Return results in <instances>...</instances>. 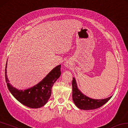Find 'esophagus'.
Masks as SVG:
<instances>
[{"label": "esophagus", "instance_id": "obj_1", "mask_svg": "<svg viewBox=\"0 0 128 128\" xmlns=\"http://www.w3.org/2000/svg\"><path fill=\"white\" fill-rule=\"evenodd\" d=\"M65 66H66V67H69V66H70V64H68V62H66V64H65Z\"/></svg>", "mask_w": 128, "mask_h": 128}]
</instances>
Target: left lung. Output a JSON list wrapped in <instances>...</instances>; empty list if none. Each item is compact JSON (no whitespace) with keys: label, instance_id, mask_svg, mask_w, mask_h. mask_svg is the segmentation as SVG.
Wrapping results in <instances>:
<instances>
[{"label":"left lung","instance_id":"1","mask_svg":"<svg viewBox=\"0 0 128 128\" xmlns=\"http://www.w3.org/2000/svg\"><path fill=\"white\" fill-rule=\"evenodd\" d=\"M72 100L75 105L80 109L83 110H93L99 108L104 104H106L112 98L110 97L103 100L92 99L84 95L79 90H78L76 80L73 78L72 80Z\"/></svg>","mask_w":128,"mask_h":128}]
</instances>
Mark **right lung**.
<instances>
[{"instance_id": "obj_1", "label": "right lung", "mask_w": 128, "mask_h": 128, "mask_svg": "<svg viewBox=\"0 0 128 128\" xmlns=\"http://www.w3.org/2000/svg\"><path fill=\"white\" fill-rule=\"evenodd\" d=\"M61 65L54 68L42 81L30 89L20 90L15 89L8 83L7 76V63L5 69V78L7 87L11 93L23 105L31 108H39L44 106L52 94V89L55 82L60 77Z\"/></svg>"}]
</instances>
